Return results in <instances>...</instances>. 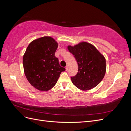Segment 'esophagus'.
I'll return each instance as SVG.
<instances>
[{"label":"esophagus","mask_w":131,"mask_h":131,"mask_svg":"<svg viewBox=\"0 0 131 131\" xmlns=\"http://www.w3.org/2000/svg\"><path fill=\"white\" fill-rule=\"evenodd\" d=\"M68 70V66H67L66 67V70L67 71Z\"/></svg>","instance_id":"1"}]
</instances>
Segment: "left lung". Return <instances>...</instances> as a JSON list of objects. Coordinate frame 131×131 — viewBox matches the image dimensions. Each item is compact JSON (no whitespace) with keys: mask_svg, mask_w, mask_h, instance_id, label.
<instances>
[{"mask_svg":"<svg viewBox=\"0 0 131 131\" xmlns=\"http://www.w3.org/2000/svg\"><path fill=\"white\" fill-rule=\"evenodd\" d=\"M68 49L76 59L78 72L71 77L73 84L81 90H89L100 84L106 72V61L103 55L93 45L87 42L68 46Z\"/></svg>","mask_w":131,"mask_h":131,"instance_id":"1","label":"left lung"}]
</instances>
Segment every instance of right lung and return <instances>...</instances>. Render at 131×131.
I'll list each match as a JSON object with an SVG mask.
<instances>
[{
  "mask_svg": "<svg viewBox=\"0 0 131 131\" xmlns=\"http://www.w3.org/2000/svg\"><path fill=\"white\" fill-rule=\"evenodd\" d=\"M58 43L50 37H43L31 41L23 57L24 72L28 81L35 89L47 91L56 85L62 72L55 57Z\"/></svg>",
  "mask_w": 131,
  "mask_h": 131,
  "instance_id": "right-lung-1",
  "label": "right lung"
}]
</instances>
